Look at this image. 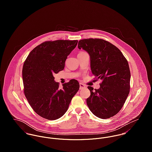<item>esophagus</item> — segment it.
Wrapping results in <instances>:
<instances>
[{
    "instance_id": "obj_1",
    "label": "esophagus",
    "mask_w": 152,
    "mask_h": 152,
    "mask_svg": "<svg viewBox=\"0 0 152 152\" xmlns=\"http://www.w3.org/2000/svg\"><path fill=\"white\" fill-rule=\"evenodd\" d=\"M86 88H87V86L86 85H84L83 83H80V89H83Z\"/></svg>"
}]
</instances>
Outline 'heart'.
Returning a JSON list of instances; mask_svg holds the SVG:
<instances>
[{"label": "heart", "mask_w": 152, "mask_h": 152, "mask_svg": "<svg viewBox=\"0 0 152 152\" xmlns=\"http://www.w3.org/2000/svg\"><path fill=\"white\" fill-rule=\"evenodd\" d=\"M81 53H83V52H81Z\"/></svg>", "instance_id": "1"}]
</instances>
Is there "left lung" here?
<instances>
[{
    "label": "left lung",
    "instance_id": "left-lung-1",
    "mask_svg": "<svg viewBox=\"0 0 152 152\" xmlns=\"http://www.w3.org/2000/svg\"><path fill=\"white\" fill-rule=\"evenodd\" d=\"M78 47L89 54L92 74L102 80L98 89L88 87L91 92L87 99L88 108L99 118L113 116L122 108L129 93L130 72L127 60L116 46L102 39L81 40Z\"/></svg>",
    "mask_w": 152,
    "mask_h": 152
}]
</instances>
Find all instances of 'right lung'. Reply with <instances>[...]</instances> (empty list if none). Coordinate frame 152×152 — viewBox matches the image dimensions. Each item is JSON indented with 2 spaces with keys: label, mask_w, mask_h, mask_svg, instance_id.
I'll return each mask as SVG.
<instances>
[{
  "label": "right lung",
  "mask_w": 152,
  "mask_h": 152,
  "mask_svg": "<svg viewBox=\"0 0 152 152\" xmlns=\"http://www.w3.org/2000/svg\"><path fill=\"white\" fill-rule=\"evenodd\" d=\"M77 43L78 40L45 42L35 47L24 63V95L34 112L45 119L56 120L63 116L80 88L76 80H71L60 89L53 76L64 69L67 56Z\"/></svg>",
  "instance_id": "obj_1"
}]
</instances>
